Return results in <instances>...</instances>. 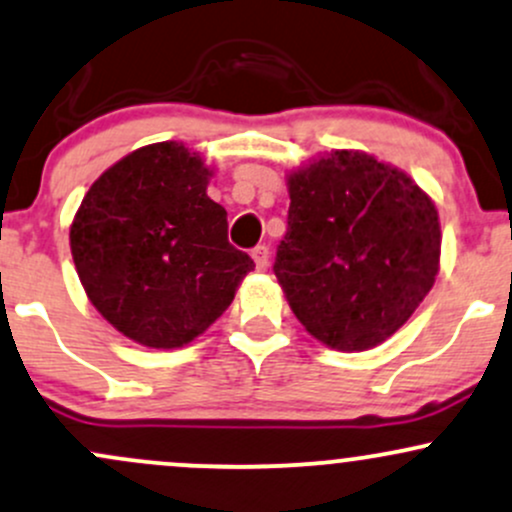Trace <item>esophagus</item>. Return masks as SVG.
I'll return each instance as SVG.
<instances>
[{
    "label": "esophagus",
    "mask_w": 512,
    "mask_h": 512,
    "mask_svg": "<svg viewBox=\"0 0 512 512\" xmlns=\"http://www.w3.org/2000/svg\"><path fill=\"white\" fill-rule=\"evenodd\" d=\"M252 260H255V265L260 272H265L267 265H269V247L267 245H257L255 250H252Z\"/></svg>",
    "instance_id": "obj_1"
}]
</instances>
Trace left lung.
<instances>
[{
    "instance_id": "left-lung-1",
    "label": "left lung",
    "mask_w": 512,
    "mask_h": 512,
    "mask_svg": "<svg viewBox=\"0 0 512 512\" xmlns=\"http://www.w3.org/2000/svg\"><path fill=\"white\" fill-rule=\"evenodd\" d=\"M289 228L274 274L323 345L389 340L440 272V218L411 174L362 150H333L286 177Z\"/></svg>"
}]
</instances>
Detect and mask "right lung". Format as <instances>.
<instances>
[{"mask_svg": "<svg viewBox=\"0 0 512 512\" xmlns=\"http://www.w3.org/2000/svg\"><path fill=\"white\" fill-rule=\"evenodd\" d=\"M209 177L182 143L145 145L101 174L75 213L70 250L87 299L138 345L174 350L199 338L255 267L228 243Z\"/></svg>", "mask_w": 512, "mask_h": 512, "instance_id": "1", "label": "right lung"}]
</instances>
